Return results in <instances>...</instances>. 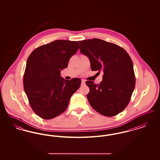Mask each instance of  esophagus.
<instances>
[{
    "label": "esophagus",
    "instance_id": "1",
    "mask_svg": "<svg viewBox=\"0 0 160 160\" xmlns=\"http://www.w3.org/2000/svg\"><path fill=\"white\" fill-rule=\"evenodd\" d=\"M85 82H86V81H85L84 80H83V79L82 80V85L84 84H85Z\"/></svg>",
    "mask_w": 160,
    "mask_h": 160
}]
</instances>
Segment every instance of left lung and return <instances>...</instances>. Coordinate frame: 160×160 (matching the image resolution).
I'll use <instances>...</instances> for the list:
<instances>
[{
    "label": "left lung",
    "instance_id": "1",
    "mask_svg": "<svg viewBox=\"0 0 160 160\" xmlns=\"http://www.w3.org/2000/svg\"><path fill=\"white\" fill-rule=\"evenodd\" d=\"M80 52L86 55L92 71L104 72L102 81H86L87 95L92 107L104 116L119 114L129 103L136 85L133 63L128 53L120 46L93 38L78 41Z\"/></svg>",
    "mask_w": 160,
    "mask_h": 160
}]
</instances>
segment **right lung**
Returning a JSON list of instances; mask_svg holds the SVG:
<instances>
[{
    "label": "right lung",
    "mask_w": 160,
    "mask_h": 160,
    "mask_svg": "<svg viewBox=\"0 0 160 160\" xmlns=\"http://www.w3.org/2000/svg\"><path fill=\"white\" fill-rule=\"evenodd\" d=\"M80 46L76 41L56 40L39 46L29 55L23 76L24 90L32 110L40 118L50 119L64 112L81 80L62 78V69Z\"/></svg>",
    "instance_id": "add662e5"
}]
</instances>
